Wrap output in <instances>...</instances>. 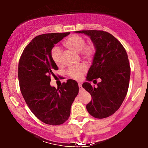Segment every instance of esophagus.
Instances as JSON below:
<instances>
[{"label": "esophagus", "mask_w": 148, "mask_h": 148, "mask_svg": "<svg viewBox=\"0 0 148 148\" xmlns=\"http://www.w3.org/2000/svg\"><path fill=\"white\" fill-rule=\"evenodd\" d=\"M79 90L81 91V90L83 89V88H82V85H81V84H79Z\"/></svg>", "instance_id": "1"}]
</instances>
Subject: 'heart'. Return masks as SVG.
<instances>
[{
  "label": "heart",
  "instance_id": "b5f03b06",
  "mask_svg": "<svg viewBox=\"0 0 148 148\" xmlns=\"http://www.w3.org/2000/svg\"><path fill=\"white\" fill-rule=\"evenodd\" d=\"M86 40L83 37L78 35H73L68 37L64 42V45L67 48L75 52L81 51V53L84 57L87 58H90L95 53V47L91 44L85 45ZM61 50L58 47H55L52 50L51 56L55 63L57 65H60L62 64L61 59ZM87 65L85 64H81L79 66L70 68L68 70V75L72 79L79 80L82 78L85 72L87 71Z\"/></svg>",
  "mask_w": 148,
  "mask_h": 148
}]
</instances>
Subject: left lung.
<instances>
[{
    "label": "left lung",
    "instance_id": "left-lung-1",
    "mask_svg": "<svg viewBox=\"0 0 148 148\" xmlns=\"http://www.w3.org/2000/svg\"><path fill=\"white\" fill-rule=\"evenodd\" d=\"M90 37L95 48L92 63L88 70L83 88L91 95L86 105L88 113L94 118L102 119L113 115L123 103L128 91L130 65L126 51L111 34L103 30H80ZM101 79L97 87L89 81Z\"/></svg>",
    "mask_w": 148,
    "mask_h": 148
}]
</instances>
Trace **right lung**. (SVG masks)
I'll use <instances>...</instances> for the list:
<instances>
[{
    "label": "right lung",
    "instance_id": "add662e5",
    "mask_svg": "<svg viewBox=\"0 0 148 148\" xmlns=\"http://www.w3.org/2000/svg\"><path fill=\"white\" fill-rule=\"evenodd\" d=\"M69 34L47 33L35 37L24 49L18 62V82L25 103L39 120L50 125H60L67 120L79 93L74 80H67L57 89L50 85L51 76L58 69L51 50Z\"/></svg>",
    "mask_w": 148,
    "mask_h": 148
}]
</instances>
